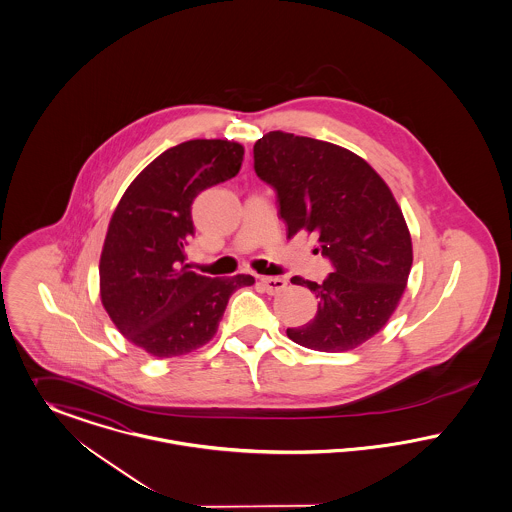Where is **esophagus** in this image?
Returning a JSON list of instances; mask_svg holds the SVG:
<instances>
[{
    "label": "esophagus",
    "instance_id": "1",
    "mask_svg": "<svg viewBox=\"0 0 512 512\" xmlns=\"http://www.w3.org/2000/svg\"><path fill=\"white\" fill-rule=\"evenodd\" d=\"M261 280V284H263V288L267 290V294H278V292H282L284 288H286V278H280V276H261L259 278Z\"/></svg>",
    "mask_w": 512,
    "mask_h": 512
}]
</instances>
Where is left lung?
Instances as JSON below:
<instances>
[{
    "instance_id": "1",
    "label": "left lung",
    "mask_w": 512,
    "mask_h": 512,
    "mask_svg": "<svg viewBox=\"0 0 512 512\" xmlns=\"http://www.w3.org/2000/svg\"><path fill=\"white\" fill-rule=\"evenodd\" d=\"M253 168L276 191L288 238L315 234L332 265L321 284L292 278L319 303L288 338L317 352L360 346L387 325L412 269L410 232L391 189L354 152L282 131L255 143Z\"/></svg>"
}]
</instances>
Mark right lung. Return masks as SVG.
Here are the masks:
<instances>
[{
    "mask_svg": "<svg viewBox=\"0 0 512 512\" xmlns=\"http://www.w3.org/2000/svg\"><path fill=\"white\" fill-rule=\"evenodd\" d=\"M241 160L238 143L185 141L154 158L112 214L100 257L102 305L118 331L154 358L207 344L230 296L255 282L251 274L211 278L185 265L195 197L238 176Z\"/></svg>",
    "mask_w": 512,
    "mask_h": 512,
    "instance_id": "right-lung-1",
    "label": "right lung"
}]
</instances>
